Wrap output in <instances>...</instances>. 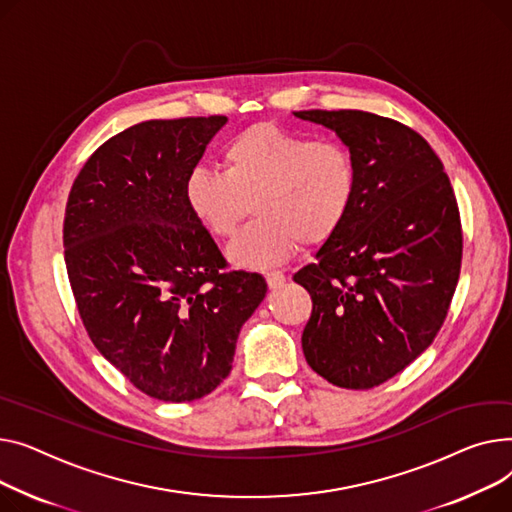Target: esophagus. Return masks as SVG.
I'll use <instances>...</instances> for the list:
<instances>
[{"instance_id": "34e87169", "label": "esophagus", "mask_w": 512, "mask_h": 512, "mask_svg": "<svg viewBox=\"0 0 512 512\" xmlns=\"http://www.w3.org/2000/svg\"><path fill=\"white\" fill-rule=\"evenodd\" d=\"M283 283H285V275L281 270H270V273H266V285L270 289H279Z\"/></svg>"}]
</instances>
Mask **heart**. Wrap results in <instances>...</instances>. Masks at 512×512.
Returning <instances> with one entry per match:
<instances>
[{"label": "heart", "instance_id": "obj_1", "mask_svg": "<svg viewBox=\"0 0 512 512\" xmlns=\"http://www.w3.org/2000/svg\"><path fill=\"white\" fill-rule=\"evenodd\" d=\"M225 173L196 167L184 198L192 217L217 239H233L252 215L258 221L229 248L242 268H268L295 248H320L347 223L359 194V165L341 142H316L277 124L239 132L223 150Z\"/></svg>", "mask_w": 512, "mask_h": 512}]
</instances>
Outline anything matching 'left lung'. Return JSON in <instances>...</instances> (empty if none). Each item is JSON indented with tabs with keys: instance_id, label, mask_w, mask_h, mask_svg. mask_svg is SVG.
<instances>
[{
	"instance_id": "left-lung-1",
	"label": "left lung",
	"mask_w": 512,
	"mask_h": 512,
	"mask_svg": "<svg viewBox=\"0 0 512 512\" xmlns=\"http://www.w3.org/2000/svg\"><path fill=\"white\" fill-rule=\"evenodd\" d=\"M353 150L359 194L343 229L295 273L312 316L302 347L330 384L366 390L436 339L457 289L463 229L450 179L409 126L368 111H295Z\"/></svg>"
}]
</instances>
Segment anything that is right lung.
I'll return each mask as SVG.
<instances>
[{"instance_id":"obj_1","label":"right lung","mask_w":512,"mask_h":512,"mask_svg":"<svg viewBox=\"0 0 512 512\" xmlns=\"http://www.w3.org/2000/svg\"><path fill=\"white\" fill-rule=\"evenodd\" d=\"M225 115L150 119L115 134L74 179L64 256L90 341L144 395L186 403L229 376L242 324L266 295L225 270L184 198Z\"/></svg>"}]
</instances>
